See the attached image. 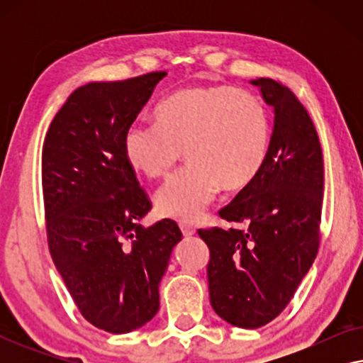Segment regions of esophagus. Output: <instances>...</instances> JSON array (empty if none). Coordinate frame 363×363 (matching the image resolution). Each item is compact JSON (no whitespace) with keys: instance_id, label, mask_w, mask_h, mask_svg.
Here are the masks:
<instances>
[{"instance_id":"esophagus-1","label":"esophagus","mask_w":363,"mask_h":363,"mask_svg":"<svg viewBox=\"0 0 363 363\" xmlns=\"http://www.w3.org/2000/svg\"><path fill=\"white\" fill-rule=\"evenodd\" d=\"M180 230H182V233H183V236H191V235H195V228H193L190 223H185V221H182L180 223Z\"/></svg>"}]
</instances>
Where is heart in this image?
I'll return each instance as SVG.
<instances>
[{"label":"heart","mask_w":363,"mask_h":363,"mask_svg":"<svg viewBox=\"0 0 363 363\" xmlns=\"http://www.w3.org/2000/svg\"><path fill=\"white\" fill-rule=\"evenodd\" d=\"M155 125L128 127L123 153L133 170L163 178L190 162L155 195L162 215L195 221L223 190H241L264 167L271 118L255 94L231 86H191L155 108Z\"/></svg>","instance_id":"heart-1"}]
</instances>
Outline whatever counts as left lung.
<instances>
[{
    "instance_id": "8db88e82",
    "label": "left lung",
    "mask_w": 363,
    "mask_h": 363,
    "mask_svg": "<svg viewBox=\"0 0 363 363\" xmlns=\"http://www.w3.org/2000/svg\"><path fill=\"white\" fill-rule=\"evenodd\" d=\"M251 84L274 108L266 163L218 211L231 228L198 230L210 247L213 309L242 329L266 325L291 302L319 250L324 198L322 148L304 106L272 79Z\"/></svg>"
}]
</instances>
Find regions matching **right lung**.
Here are the masks:
<instances>
[{
    "instance_id": "obj_1",
    "label": "right lung",
    "mask_w": 363,
    "mask_h": 363,
    "mask_svg": "<svg viewBox=\"0 0 363 363\" xmlns=\"http://www.w3.org/2000/svg\"><path fill=\"white\" fill-rule=\"evenodd\" d=\"M167 72L74 91L43 145L49 252L84 319L111 334L145 325L158 312V286L182 231L150 228L152 210L123 153V135Z\"/></svg>"
}]
</instances>
